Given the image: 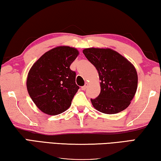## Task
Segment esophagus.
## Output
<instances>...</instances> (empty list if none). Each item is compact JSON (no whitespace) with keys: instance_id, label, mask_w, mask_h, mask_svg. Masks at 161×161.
<instances>
[{"instance_id":"34e87169","label":"esophagus","mask_w":161,"mask_h":161,"mask_svg":"<svg viewBox=\"0 0 161 161\" xmlns=\"http://www.w3.org/2000/svg\"><path fill=\"white\" fill-rule=\"evenodd\" d=\"M88 83H86L85 86H83V87H81V89H82L83 91H85V90H86L87 88H88Z\"/></svg>"}]
</instances>
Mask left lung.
Instances as JSON below:
<instances>
[{"label": "left lung", "mask_w": 161, "mask_h": 161, "mask_svg": "<svg viewBox=\"0 0 161 161\" xmlns=\"http://www.w3.org/2000/svg\"><path fill=\"white\" fill-rule=\"evenodd\" d=\"M96 69L100 80V93L91 99L97 111L112 114L130 105L136 92L138 75L133 64L109 48H88L83 50Z\"/></svg>", "instance_id": "8db88e82"}]
</instances>
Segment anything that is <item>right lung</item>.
Listing matches in <instances>:
<instances>
[{
    "label": "right lung",
    "mask_w": 161,
    "mask_h": 161,
    "mask_svg": "<svg viewBox=\"0 0 161 161\" xmlns=\"http://www.w3.org/2000/svg\"><path fill=\"white\" fill-rule=\"evenodd\" d=\"M79 52L59 46L44 53L32 65L27 78V89L36 106L49 115L61 114L69 108L79 87L75 72L70 66Z\"/></svg>",
    "instance_id": "1"
}]
</instances>
